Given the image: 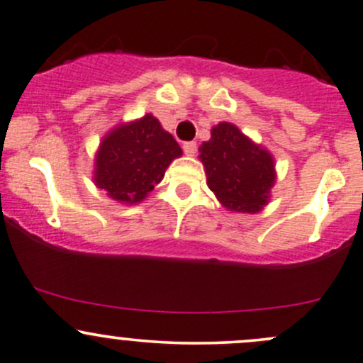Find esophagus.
<instances>
[{
	"instance_id": "1",
	"label": "esophagus",
	"mask_w": 363,
	"mask_h": 363,
	"mask_svg": "<svg viewBox=\"0 0 363 363\" xmlns=\"http://www.w3.org/2000/svg\"><path fill=\"white\" fill-rule=\"evenodd\" d=\"M182 150H184V152L188 156H193L194 152L198 151V146H196V143H194V140H189V143L182 144Z\"/></svg>"
}]
</instances>
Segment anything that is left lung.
Here are the masks:
<instances>
[{"label": "left lung", "instance_id": "left-lung-1", "mask_svg": "<svg viewBox=\"0 0 363 363\" xmlns=\"http://www.w3.org/2000/svg\"><path fill=\"white\" fill-rule=\"evenodd\" d=\"M208 188L235 212L255 213L266 205L274 184V165L268 151L255 146L235 125L219 123L208 143L200 146Z\"/></svg>", "mask_w": 363, "mask_h": 363}]
</instances>
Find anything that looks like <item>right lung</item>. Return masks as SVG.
I'll return each instance as SVG.
<instances>
[{
	"mask_svg": "<svg viewBox=\"0 0 363 363\" xmlns=\"http://www.w3.org/2000/svg\"><path fill=\"white\" fill-rule=\"evenodd\" d=\"M181 146L152 114L108 133L95 160V182L113 200L137 203L152 191Z\"/></svg>",
	"mask_w": 363,
	"mask_h": 363,
	"instance_id": "1",
	"label": "right lung"
}]
</instances>
